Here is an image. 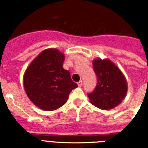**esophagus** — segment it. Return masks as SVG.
Here are the masks:
<instances>
[{"mask_svg": "<svg viewBox=\"0 0 148 148\" xmlns=\"http://www.w3.org/2000/svg\"><path fill=\"white\" fill-rule=\"evenodd\" d=\"M82 81H80V82H78V87H82Z\"/></svg>", "mask_w": 148, "mask_h": 148, "instance_id": "1", "label": "esophagus"}]
</instances>
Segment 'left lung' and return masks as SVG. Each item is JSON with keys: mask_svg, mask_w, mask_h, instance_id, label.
I'll use <instances>...</instances> for the list:
<instances>
[{"mask_svg": "<svg viewBox=\"0 0 148 148\" xmlns=\"http://www.w3.org/2000/svg\"><path fill=\"white\" fill-rule=\"evenodd\" d=\"M92 65L97 76V84L95 90L88 93L90 101L101 110L113 109L126 95V78L121 70L108 59L96 58Z\"/></svg>", "mask_w": 148, "mask_h": 148, "instance_id": "1", "label": "left lung"}]
</instances>
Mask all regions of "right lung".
<instances>
[{"label": "right lung", "mask_w": 148, "mask_h": 148, "mask_svg": "<svg viewBox=\"0 0 148 148\" xmlns=\"http://www.w3.org/2000/svg\"><path fill=\"white\" fill-rule=\"evenodd\" d=\"M64 56L57 49L42 51L32 61L23 75V86L30 101L40 109L55 110L67 101L78 87L70 72L63 68Z\"/></svg>", "instance_id": "obj_1"}]
</instances>
